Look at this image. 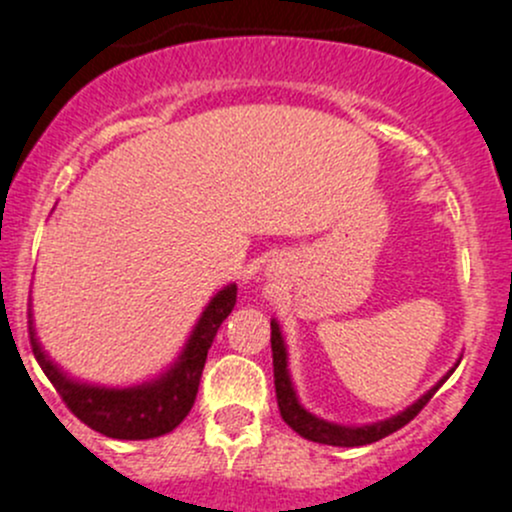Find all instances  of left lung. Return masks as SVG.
Returning <instances> with one entry per match:
<instances>
[{
  "mask_svg": "<svg viewBox=\"0 0 512 512\" xmlns=\"http://www.w3.org/2000/svg\"><path fill=\"white\" fill-rule=\"evenodd\" d=\"M272 327V366H275V394H277V406H280V416L285 418V423L292 431H297L299 436L307 438V441L314 443H324V446H342V448H354V446H366V443H374L386 438L389 433L399 431L401 426L414 418L423 406L431 401V396L436 394L438 389L443 386V381L456 371L453 366L436 386L426 391L421 399L414 401L409 409H404L401 414L384 418V421H376V423H366V426H344V423H332V421H324V418L309 414L297 399V391H294L292 379H289V369H287V347H285V339H282L280 332V324L272 319L270 322Z\"/></svg>",
  "mask_w": 512,
  "mask_h": 512,
  "instance_id": "1",
  "label": "left lung"
}]
</instances>
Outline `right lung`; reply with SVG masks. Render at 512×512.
Listing matches in <instances>:
<instances>
[{
	"mask_svg": "<svg viewBox=\"0 0 512 512\" xmlns=\"http://www.w3.org/2000/svg\"><path fill=\"white\" fill-rule=\"evenodd\" d=\"M237 302V287L227 285L210 299L205 312L200 314L183 354L178 356L173 366L158 379L146 384L128 386V389H106V386L81 384V381L66 376L44 349L39 347L34 337V327L29 322V339H32V352L59 391L61 401L69 406V411L79 421L108 438H121V441H143V438H156L170 433L185 416L190 414L198 396L200 376H203L208 349L218 334L220 324L232 312Z\"/></svg>",
	"mask_w": 512,
	"mask_h": 512,
	"instance_id": "right-lung-1",
	"label": "right lung"
}]
</instances>
